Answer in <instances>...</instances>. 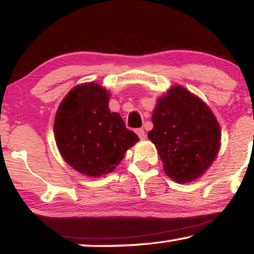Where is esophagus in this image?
<instances>
[{"instance_id": "esophagus-1", "label": "esophagus", "mask_w": 254, "mask_h": 254, "mask_svg": "<svg viewBox=\"0 0 254 254\" xmlns=\"http://www.w3.org/2000/svg\"><path fill=\"white\" fill-rule=\"evenodd\" d=\"M136 133L138 135V137L141 139H144L145 138V132L143 129H136Z\"/></svg>"}]
</instances>
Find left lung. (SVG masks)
Segmentation results:
<instances>
[{"label": "left lung", "mask_w": 254, "mask_h": 254, "mask_svg": "<svg viewBox=\"0 0 254 254\" xmlns=\"http://www.w3.org/2000/svg\"><path fill=\"white\" fill-rule=\"evenodd\" d=\"M148 137L168 177L189 183L208 170L220 149V127L203 101L182 86L157 100Z\"/></svg>", "instance_id": "left-lung-1"}]
</instances>
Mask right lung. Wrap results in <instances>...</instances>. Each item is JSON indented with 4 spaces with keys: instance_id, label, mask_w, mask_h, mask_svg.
Masks as SVG:
<instances>
[{
    "instance_id": "obj_1",
    "label": "right lung",
    "mask_w": 254,
    "mask_h": 254,
    "mask_svg": "<svg viewBox=\"0 0 254 254\" xmlns=\"http://www.w3.org/2000/svg\"><path fill=\"white\" fill-rule=\"evenodd\" d=\"M109 93L97 83L75 87L58 107L55 139L63 159L89 177L110 173L138 141L109 109Z\"/></svg>"
}]
</instances>
